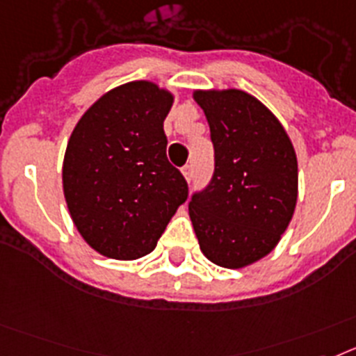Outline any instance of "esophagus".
<instances>
[{
    "instance_id": "34e87169",
    "label": "esophagus",
    "mask_w": 356,
    "mask_h": 356,
    "mask_svg": "<svg viewBox=\"0 0 356 356\" xmlns=\"http://www.w3.org/2000/svg\"><path fill=\"white\" fill-rule=\"evenodd\" d=\"M182 175H184V179H186L188 182L191 181V177H193V168H191V165H186V166H182Z\"/></svg>"
}]
</instances>
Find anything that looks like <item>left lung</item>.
Listing matches in <instances>:
<instances>
[{
  "label": "left lung",
  "mask_w": 356,
  "mask_h": 356,
  "mask_svg": "<svg viewBox=\"0 0 356 356\" xmlns=\"http://www.w3.org/2000/svg\"><path fill=\"white\" fill-rule=\"evenodd\" d=\"M215 147V174L193 195L190 218L200 251L243 268L274 251L298 202V157L285 127L242 89H197Z\"/></svg>",
  "instance_id": "1"
}]
</instances>
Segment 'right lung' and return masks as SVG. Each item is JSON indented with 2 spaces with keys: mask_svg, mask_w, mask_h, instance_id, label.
Returning <instances> with one entry per match:
<instances>
[{
  "mask_svg": "<svg viewBox=\"0 0 356 356\" xmlns=\"http://www.w3.org/2000/svg\"><path fill=\"white\" fill-rule=\"evenodd\" d=\"M174 95L134 80L102 95L67 141L63 190L71 220L91 249L138 259L156 249L188 184L166 159L163 122Z\"/></svg>",
  "mask_w": 356,
  "mask_h": 356,
  "instance_id": "1",
  "label": "right lung"
}]
</instances>
